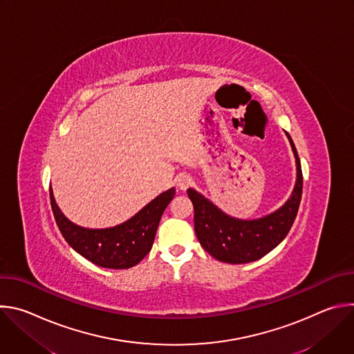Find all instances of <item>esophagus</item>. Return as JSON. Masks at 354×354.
<instances>
[{"instance_id":"34e87169","label":"esophagus","mask_w":354,"mask_h":354,"mask_svg":"<svg viewBox=\"0 0 354 354\" xmlns=\"http://www.w3.org/2000/svg\"><path fill=\"white\" fill-rule=\"evenodd\" d=\"M176 185H178V187L180 189V190H186L190 185H192V178L189 176V175H179L178 178H176Z\"/></svg>"}]
</instances>
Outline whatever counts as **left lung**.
I'll return each mask as SVG.
<instances>
[{
  "label": "left lung",
  "instance_id": "8db88e82",
  "mask_svg": "<svg viewBox=\"0 0 354 354\" xmlns=\"http://www.w3.org/2000/svg\"><path fill=\"white\" fill-rule=\"evenodd\" d=\"M290 141L297 167L294 189L286 203L276 212L254 220H242L224 213L212 200L189 187L187 196L194 209V232L209 254L217 261L239 265L263 258L288 234L302 194V172L297 149L290 134Z\"/></svg>",
  "mask_w": 354,
  "mask_h": 354
}]
</instances>
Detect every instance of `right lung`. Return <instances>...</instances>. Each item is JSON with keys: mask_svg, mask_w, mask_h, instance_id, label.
<instances>
[{"mask_svg": "<svg viewBox=\"0 0 354 354\" xmlns=\"http://www.w3.org/2000/svg\"><path fill=\"white\" fill-rule=\"evenodd\" d=\"M174 196L175 187L162 192L131 218L115 227L85 228L63 214L50 187L53 214L64 239L81 257L106 269H129L144 259L153 248L160 220Z\"/></svg>", "mask_w": 354, "mask_h": 354, "instance_id": "1", "label": "right lung"}]
</instances>
